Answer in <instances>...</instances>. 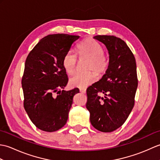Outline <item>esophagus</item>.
Returning a JSON list of instances; mask_svg holds the SVG:
<instances>
[{
	"instance_id": "esophagus-1",
	"label": "esophagus",
	"mask_w": 160,
	"mask_h": 160,
	"mask_svg": "<svg viewBox=\"0 0 160 160\" xmlns=\"http://www.w3.org/2000/svg\"><path fill=\"white\" fill-rule=\"evenodd\" d=\"M80 91L82 93H86V89H83V88H82V89H80Z\"/></svg>"
}]
</instances>
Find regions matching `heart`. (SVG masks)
<instances>
[{
	"instance_id": "1",
	"label": "heart",
	"mask_w": 160,
	"mask_h": 160,
	"mask_svg": "<svg viewBox=\"0 0 160 160\" xmlns=\"http://www.w3.org/2000/svg\"><path fill=\"white\" fill-rule=\"evenodd\" d=\"M78 59L86 60L84 73H76L69 79V84L72 87L85 88L95 82L97 80L96 72L102 75L108 69L109 60L104 48L99 42L93 39H87L78 45L77 48ZM77 57L72 52H69L63 56L62 65L67 74H72L77 66Z\"/></svg>"
}]
</instances>
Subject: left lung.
I'll list each match as a JSON object with an SVG mask.
<instances>
[{
	"label": "left lung",
	"mask_w": 160,
	"mask_h": 160,
	"mask_svg": "<svg viewBox=\"0 0 160 160\" xmlns=\"http://www.w3.org/2000/svg\"><path fill=\"white\" fill-rule=\"evenodd\" d=\"M94 38L106 45L109 65L102 79L87 89L86 107L93 127L102 132H111L124 123L134 107L138 84L136 62L133 53L120 38L99 35Z\"/></svg>",
	"instance_id": "8db88e82"
}]
</instances>
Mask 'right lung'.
I'll return each instance as SVG.
<instances>
[{"instance_id":"right-lung-1","label":"right lung","mask_w":160,"mask_h":160,"mask_svg":"<svg viewBox=\"0 0 160 160\" xmlns=\"http://www.w3.org/2000/svg\"><path fill=\"white\" fill-rule=\"evenodd\" d=\"M79 36H45L29 52L22 77L23 106L37 128L54 132L63 127L78 88L64 91L68 82L62 61ZM56 93L57 96H55Z\"/></svg>"}]
</instances>
